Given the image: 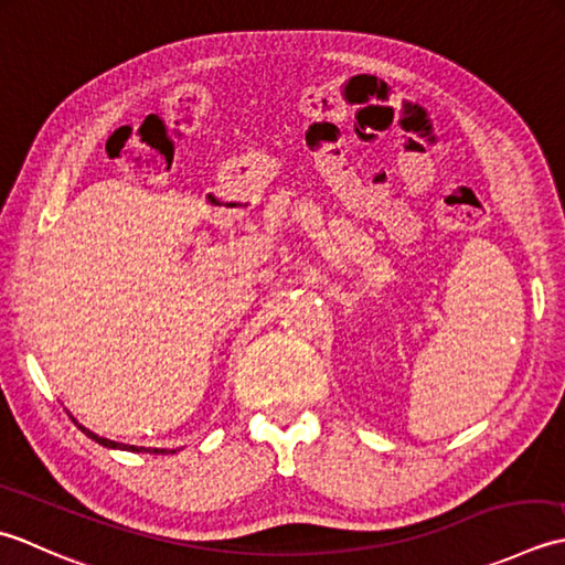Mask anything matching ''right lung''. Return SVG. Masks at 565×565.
Instances as JSON below:
<instances>
[{
    "label": "right lung",
    "instance_id": "add662e5",
    "mask_svg": "<svg viewBox=\"0 0 565 565\" xmlns=\"http://www.w3.org/2000/svg\"><path fill=\"white\" fill-rule=\"evenodd\" d=\"M73 422L77 424V429L83 431V434H87L92 441H97L99 446H107V448H124V451H136V454H168L166 448H146V446H129V444H119V441H109V439H105V436H99V434H95V431H89L87 427H83V424H79L75 417H73ZM170 454H175V451H170Z\"/></svg>",
    "mask_w": 565,
    "mask_h": 565
}]
</instances>
